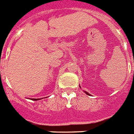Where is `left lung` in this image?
<instances>
[{
	"label": "left lung",
	"instance_id": "8db88e82",
	"mask_svg": "<svg viewBox=\"0 0 134 134\" xmlns=\"http://www.w3.org/2000/svg\"><path fill=\"white\" fill-rule=\"evenodd\" d=\"M85 93H86V94H88V95H90V94H89V93H87V92H85Z\"/></svg>",
	"mask_w": 134,
	"mask_h": 134
}]
</instances>
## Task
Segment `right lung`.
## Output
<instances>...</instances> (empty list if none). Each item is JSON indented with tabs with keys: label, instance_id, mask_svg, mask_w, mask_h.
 <instances>
[{
	"label": "right lung",
	"instance_id": "right-lung-1",
	"mask_svg": "<svg viewBox=\"0 0 134 134\" xmlns=\"http://www.w3.org/2000/svg\"><path fill=\"white\" fill-rule=\"evenodd\" d=\"M33 100H38V99H33Z\"/></svg>",
	"mask_w": 134,
	"mask_h": 134
}]
</instances>
